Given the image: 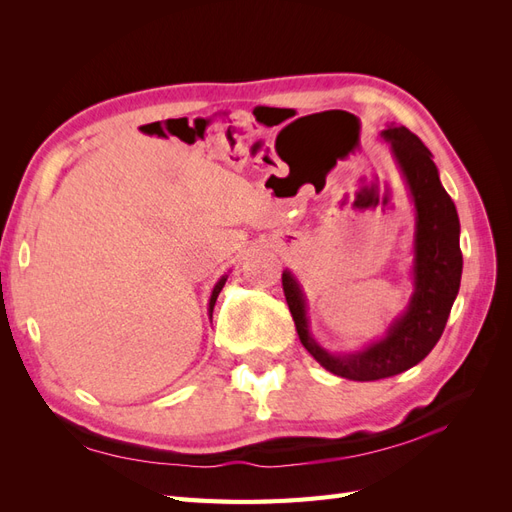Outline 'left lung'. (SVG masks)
<instances>
[{
  "label": "left lung",
  "mask_w": 512,
  "mask_h": 512,
  "mask_svg": "<svg viewBox=\"0 0 512 512\" xmlns=\"http://www.w3.org/2000/svg\"><path fill=\"white\" fill-rule=\"evenodd\" d=\"M380 136L391 145L393 160L414 205L410 271L414 290L406 312L389 324L384 337L365 348L329 352L309 331L307 299L299 280L290 269L282 273L286 303L305 350L331 374L356 382L391 378L425 359L446 327L463 269L459 215L451 196L442 188L431 151L404 126L391 123Z\"/></svg>",
  "instance_id": "left-lung-1"
}]
</instances>
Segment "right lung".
I'll list each match as a JSON object with an SVG mask.
<instances>
[{
    "label": "right lung",
    "instance_id": "obj_1",
    "mask_svg": "<svg viewBox=\"0 0 512 512\" xmlns=\"http://www.w3.org/2000/svg\"><path fill=\"white\" fill-rule=\"evenodd\" d=\"M226 280H228V275H222L220 280H218V284H215V286H213V290H211V299H209V320H211V316H213V307H215V301H218V294L222 292V288H224Z\"/></svg>",
    "mask_w": 512,
    "mask_h": 512
}]
</instances>
